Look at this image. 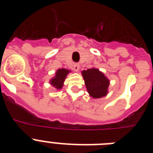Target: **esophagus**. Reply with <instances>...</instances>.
Wrapping results in <instances>:
<instances>
[{"label": "esophagus", "mask_w": 153, "mask_h": 153, "mask_svg": "<svg viewBox=\"0 0 153 153\" xmlns=\"http://www.w3.org/2000/svg\"><path fill=\"white\" fill-rule=\"evenodd\" d=\"M74 71H76V72H77V71H79V65L77 64V63H76V64L74 66Z\"/></svg>", "instance_id": "obj_1"}]
</instances>
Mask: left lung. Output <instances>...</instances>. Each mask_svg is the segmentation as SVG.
Here are the masks:
<instances>
[{"label":"left lung","mask_w":153,"mask_h":153,"mask_svg":"<svg viewBox=\"0 0 153 153\" xmlns=\"http://www.w3.org/2000/svg\"><path fill=\"white\" fill-rule=\"evenodd\" d=\"M82 76L90 97L93 99H99L107 95L109 80L103 73L93 67L83 70Z\"/></svg>","instance_id":"1"}]
</instances>
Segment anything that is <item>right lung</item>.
Wrapping results in <instances>:
<instances>
[{
  "label": "right lung",
  "mask_w": 153,
  "mask_h": 153,
  "mask_svg": "<svg viewBox=\"0 0 153 153\" xmlns=\"http://www.w3.org/2000/svg\"><path fill=\"white\" fill-rule=\"evenodd\" d=\"M69 73H70V70L64 68L58 69L55 73L54 76L50 80V83L56 90H60L63 87L65 79Z\"/></svg>",
  "instance_id": "obj_1"
}]
</instances>
